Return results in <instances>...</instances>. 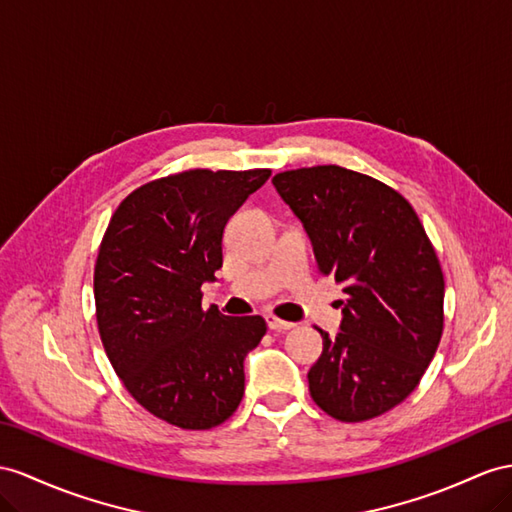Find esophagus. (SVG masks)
Returning a JSON list of instances; mask_svg holds the SVG:
<instances>
[{"mask_svg": "<svg viewBox=\"0 0 512 512\" xmlns=\"http://www.w3.org/2000/svg\"><path fill=\"white\" fill-rule=\"evenodd\" d=\"M266 322H268V329L270 331H292L294 329V322H285V320H279L274 316H266Z\"/></svg>", "mask_w": 512, "mask_h": 512, "instance_id": "obj_1", "label": "esophagus"}]
</instances>
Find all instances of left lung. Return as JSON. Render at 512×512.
<instances>
[{
	"mask_svg": "<svg viewBox=\"0 0 512 512\" xmlns=\"http://www.w3.org/2000/svg\"><path fill=\"white\" fill-rule=\"evenodd\" d=\"M324 277L344 285L342 326L320 331L311 398L339 422L387 413L417 387L443 331V272L409 201L342 166L274 175Z\"/></svg>",
	"mask_w": 512,
	"mask_h": 512,
	"instance_id": "1",
	"label": "left lung"
}]
</instances>
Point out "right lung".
Segmentation results:
<instances>
[{"label":"right lung","instance_id":"right-lung-1","mask_svg":"<svg viewBox=\"0 0 512 512\" xmlns=\"http://www.w3.org/2000/svg\"><path fill=\"white\" fill-rule=\"evenodd\" d=\"M268 177V168H196L144 183L103 235L95 266L103 348L136 402L173 426L214 428L242 402L244 357L266 320L203 311L201 285L222 268L229 218Z\"/></svg>","mask_w":512,"mask_h":512}]
</instances>
